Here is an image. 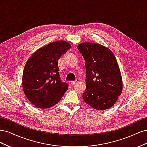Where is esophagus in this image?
<instances>
[{
    "label": "esophagus",
    "mask_w": 147,
    "mask_h": 147,
    "mask_svg": "<svg viewBox=\"0 0 147 147\" xmlns=\"http://www.w3.org/2000/svg\"><path fill=\"white\" fill-rule=\"evenodd\" d=\"M78 82H79V79H76V80H75V81H72V82H70V84H72V85H73V84H75V83H78Z\"/></svg>",
    "instance_id": "1"
}]
</instances>
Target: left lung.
Returning <instances> with one entry per match:
<instances>
[{
	"instance_id": "obj_1",
	"label": "left lung",
	"mask_w": 147,
	"mask_h": 147,
	"mask_svg": "<svg viewBox=\"0 0 147 147\" xmlns=\"http://www.w3.org/2000/svg\"><path fill=\"white\" fill-rule=\"evenodd\" d=\"M77 48L84 59L86 72L84 101L97 110L111 108L123 89L121 75L113 53L94 43L84 42Z\"/></svg>"
}]
</instances>
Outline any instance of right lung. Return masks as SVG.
<instances>
[{
  "label": "right lung",
  "instance_id": "right-lung-1",
  "mask_svg": "<svg viewBox=\"0 0 147 147\" xmlns=\"http://www.w3.org/2000/svg\"><path fill=\"white\" fill-rule=\"evenodd\" d=\"M71 48L60 40L35 51L26 63L23 74V88L28 100L36 107L48 109L58 102L68 89L60 78L58 60Z\"/></svg>",
  "mask_w": 147,
  "mask_h": 147
}]
</instances>
